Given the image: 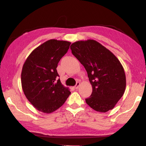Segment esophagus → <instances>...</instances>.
<instances>
[{
  "mask_svg": "<svg viewBox=\"0 0 146 146\" xmlns=\"http://www.w3.org/2000/svg\"><path fill=\"white\" fill-rule=\"evenodd\" d=\"M79 86H80V82H77L76 84V85L75 86V87H74V88H75V90H77V89L79 88Z\"/></svg>",
  "mask_w": 146,
  "mask_h": 146,
  "instance_id": "34e87169",
  "label": "esophagus"
}]
</instances>
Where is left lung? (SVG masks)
<instances>
[{
    "mask_svg": "<svg viewBox=\"0 0 146 146\" xmlns=\"http://www.w3.org/2000/svg\"><path fill=\"white\" fill-rule=\"evenodd\" d=\"M73 55L82 64L92 86L87 104L98 112L113 109L124 93L126 78L123 66L112 52L94 40H80L70 46Z\"/></svg>",
    "mask_w": 146,
    "mask_h": 146,
    "instance_id": "1",
    "label": "left lung"
}]
</instances>
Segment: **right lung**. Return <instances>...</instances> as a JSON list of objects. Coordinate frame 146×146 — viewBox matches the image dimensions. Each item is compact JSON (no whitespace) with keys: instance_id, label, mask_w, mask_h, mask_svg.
Returning <instances> with one entry per match:
<instances>
[{"instance_id":"add662e5","label":"right lung","mask_w":146,"mask_h":146,"mask_svg":"<svg viewBox=\"0 0 146 146\" xmlns=\"http://www.w3.org/2000/svg\"><path fill=\"white\" fill-rule=\"evenodd\" d=\"M71 42L51 39L38 46L24 62L22 88L29 102L39 111L51 113L58 110L71 92L62 84L56 71L58 63L67 53Z\"/></svg>"}]
</instances>
